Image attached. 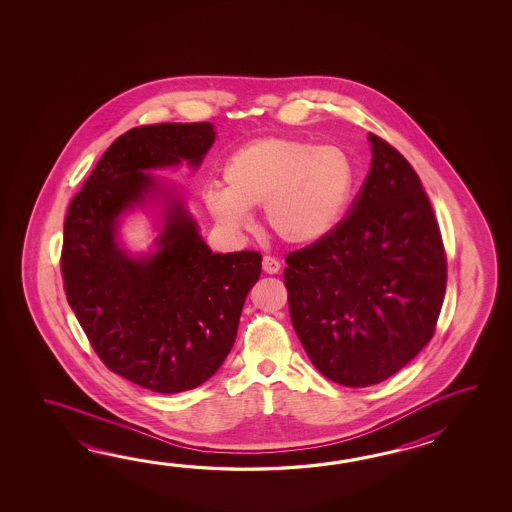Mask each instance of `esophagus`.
Masks as SVG:
<instances>
[{"instance_id":"34e87169","label":"esophagus","mask_w":512,"mask_h":512,"mask_svg":"<svg viewBox=\"0 0 512 512\" xmlns=\"http://www.w3.org/2000/svg\"><path fill=\"white\" fill-rule=\"evenodd\" d=\"M261 265H263V271L267 272V274H276V272L280 271V267H282L280 261L272 258V256H263Z\"/></svg>"}]
</instances>
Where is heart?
Listing matches in <instances>:
<instances>
[{
    "label": "heart",
    "instance_id": "1",
    "mask_svg": "<svg viewBox=\"0 0 512 512\" xmlns=\"http://www.w3.org/2000/svg\"><path fill=\"white\" fill-rule=\"evenodd\" d=\"M221 177L223 190L205 196L219 225L247 229L249 210L263 205L267 227L291 245H313L331 236L346 218L355 190V166L342 148L285 137L241 146Z\"/></svg>",
    "mask_w": 512,
    "mask_h": 512
}]
</instances>
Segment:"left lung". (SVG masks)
<instances>
[{
    "mask_svg": "<svg viewBox=\"0 0 512 512\" xmlns=\"http://www.w3.org/2000/svg\"><path fill=\"white\" fill-rule=\"evenodd\" d=\"M371 168L331 236L285 256L294 331L329 381L379 384L434 337L446 254L412 164L370 133Z\"/></svg>",
    "mask_w": 512,
    "mask_h": 512,
    "instance_id": "1",
    "label": "left lung"
}]
</instances>
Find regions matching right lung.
I'll return each instance as SVG.
<instances>
[{
	"mask_svg": "<svg viewBox=\"0 0 512 512\" xmlns=\"http://www.w3.org/2000/svg\"><path fill=\"white\" fill-rule=\"evenodd\" d=\"M214 141L210 122L131 128L67 210L60 258L67 302L106 368L152 392H186L219 370L261 274L260 252L210 251L175 197L152 256L131 258L117 243L120 214L157 188L144 170L199 166Z\"/></svg>",
	"mask_w": 512,
	"mask_h": 512,
	"instance_id": "right-lung-1",
	"label": "right lung"
}]
</instances>
